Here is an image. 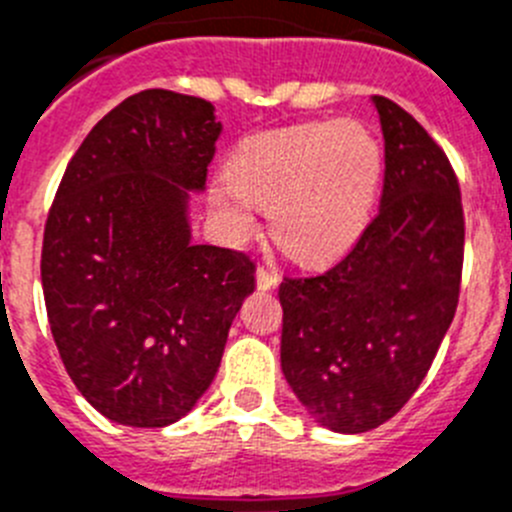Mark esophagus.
<instances>
[{"label": "esophagus", "instance_id": "esophagus-1", "mask_svg": "<svg viewBox=\"0 0 512 512\" xmlns=\"http://www.w3.org/2000/svg\"><path fill=\"white\" fill-rule=\"evenodd\" d=\"M278 283H280V275L275 273V270H270V267L265 265L257 267V288L267 290V288H275Z\"/></svg>", "mask_w": 512, "mask_h": 512}]
</instances>
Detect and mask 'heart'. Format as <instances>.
Listing matches in <instances>:
<instances>
[{"label":"heart","mask_w":512,"mask_h":512,"mask_svg":"<svg viewBox=\"0 0 512 512\" xmlns=\"http://www.w3.org/2000/svg\"><path fill=\"white\" fill-rule=\"evenodd\" d=\"M227 176L211 188V204L229 227L250 232L252 204L270 206L278 245L303 262H324L365 229L380 188L382 147L349 119L290 124L245 137Z\"/></svg>","instance_id":"heart-1"}]
</instances>
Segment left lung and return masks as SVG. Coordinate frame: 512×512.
<instances>
[{
	"mask_svg": "<svg viewBox=\"0 0 512 512\" xmlns=\"http://www.w3.org/2000/svg\"><path fill=\"white\" fill-rule=\"evenodd\" d=\"M380 211L316 275H285L280 365L324 426L362 434L416 393L459 303L464 209L439 142L385 96Z\"/></svg>",
	"mask_w": 512,
	"mask_h": 512,
	"instance_id": "1",
	"label": "left lung"
}]
</instances>
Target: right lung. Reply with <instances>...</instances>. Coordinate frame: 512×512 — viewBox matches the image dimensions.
Here are the masks:
<instances>
[{
	"label": "right lung",
	"mask_w": 512,
	"mask_h": 512,
	"mask_svg": "<svg viewBox=\"0 0 512 512\" xmlns=\"http://www.w3.org/2000/svg\"><path fill=\"white\" fill-rule=\"evenodd\" d=\"M222 122L211 101L147 89L94 124L55 191L43 296L73 385L124 426L178 421L206 393L229 326L255 290L247 252L193 245Z\"/></svg>",
	"instance_id": "obj_1"
}]
</instances>
